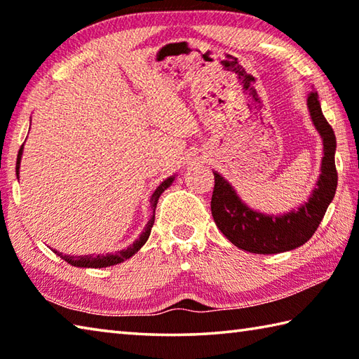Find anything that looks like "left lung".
I'll use <instances>...</instances> for the list:
<instances>
[{
	"label": "left lung",
	"instance_id": "left-lung-1",
	"mask_svg": "<svg viewBox=\"0 0 359 359\" xmlns=\"http://www.w3.org/2000/svg\"><path fill=\"white\" fill-rule=\"evenodd\" d=\"M307 107L313 126L322 135L323 159L317 187L298 210L280 216L250 210L236 196L233 186L215 172V189L211 197L212 217L225 238L246 252L268 255L303 246L316 233L331 200L334 198L337 187L334 130L323 116L317 93L309 94Z\"/></svg>",
	"mask_w": 359,
	"mask_h": 359
}]
</instances>
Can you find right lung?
<instances>
[{
  "mask_svg": "<svg viewBox=\"0 0 359 359\" xmlns=\"http://www.w3.org/2000/svg\"><path fill=\"white\" fill-rule=\"evenodd\" d=\"M22 153H23V144H22V148L17 154V165H15L17 176H18V168H20ZM173 180H175V176H170V178H167L159 187H157L153 196H151L149 203H151V210H153V216H151V219L147 224V227H144V230L142 231V235L138 236V240L132 243L129 248H126L123 250H118V252H115V254H107V255H79V257H74V255H62L61 252H58V250H53V252L58 257H61V259L65 262H67L69 265L79 266V268H105V266L118 265V263L130 259V257L137 254L143 244L148 241L151 229H153V224H154V211H156V206H157V200H159L161 194L165 191L170 184L173 183Z\"/></svg>",
  "mask_w": 359,
  "mask_h": 359,
  "instance_id": "obj_1",
  "label": "right lung"
}]
</instances>
